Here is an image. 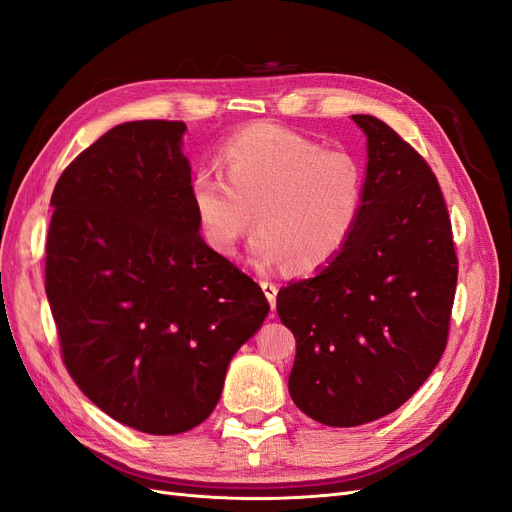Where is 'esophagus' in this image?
I'll return each instance as SVG.
<instances>
[{
    "instance_id": "1",
    "label": "esophagus",
    "mask_w": 512,
    "mask_h": 512,
    "mask_svg": "<svg viewBox=\"0 0 512 512\" xmlns=\"http://www.w3.org/2000/svg\"><path fill=\"white\" fill-rule=\"evenodd\" d=\"M260 286H262V292H265V297L269 299L271 307H275V297H277V284H275V282H271V280H262V282H260Z\"/></svg>"
}]
</instances>
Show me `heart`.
I'll list each match as a JSON object with an SVG mask.
<instances>
[{
  "mask_svg": "<svg viewBox=\"0 0 512 512\" xmlns=\"http://www.w3.org/2000/svg\"><path fill=\"white\" fill-rule=\"evenodd\" d=\"M224 177L200 168L192 205L205 243L235 256L258 222L252 260L316 273L344 252L365 209V166L346 149H324L299 132L256 123L222 149Z\"/></svg>",
  "mask_w": 512,
  "mask_h": 512,
  "instance_id": "heart-1",
  "label": "heart"
}]
</instances>
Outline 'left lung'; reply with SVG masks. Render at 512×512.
<instances>
[{
	"label": "left lung",
	"instance_id": "1",
	"mask_svg": "<svg viewBox=\"0 0 512 512\" xmlns=\"http://www.w3.org/2000/svg\"><path fill=\"white\" fill-rule=\"evenodd\" d=\"M352 119L369 158L361 224L329 267L277 292L297 339L290 397L329 427L376 421L421 389L446 348L457 288L436 175L384 121Z\"/></svg>",
	"mask_w": 512,
	"mask_h": 512
}]
</instances>
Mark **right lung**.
<instances>
[{"label": "right lung", "mask_w": 512, "mask_h": 512, "mask_svg": "<svg viewBox=\"0 0 512 512\" xmlns=\"http://www.w3.org/2000/svg\"><path fill=\"white\" fill-rule=\"evenodd\" d=\"M183 121H128L61 173L44 288L61 359L115 421L173 436L218 406L269 314L260 286L200 237Z\"/></svg>", "instance_id": "obj_1"}]
</instances>
